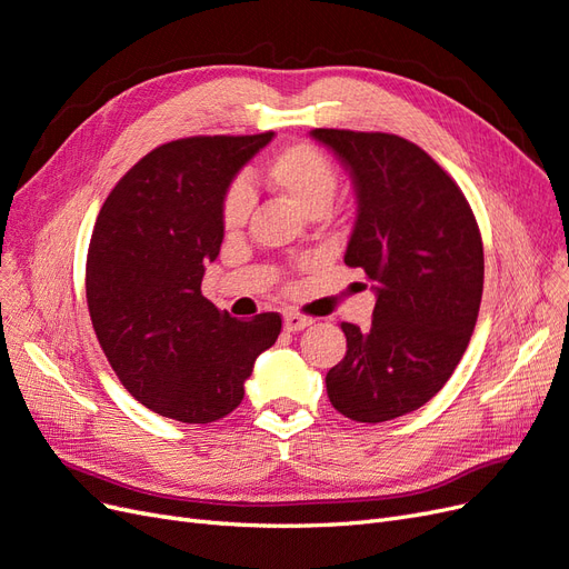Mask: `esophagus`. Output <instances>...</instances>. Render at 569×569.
I'll list each match as a JSON object with an SVG mask.
<instances>
[{
  "label": "esophagus",
  "mask_w": 569,
  "mask_h": 569,
  "mask_svg": "<svg viewBox=\"0 0 569 569\" xmlns=\"http://www.w3.org/2000/svg\"><path fill=\"white\" fill-rule=\"evenodd\" d=\"M282 322H284L287 332H301V330H306L308 325H313V318H306V316H299V313H284Z\"/></svg>",
  "instance_id": "obj_1"
}]
</instances>
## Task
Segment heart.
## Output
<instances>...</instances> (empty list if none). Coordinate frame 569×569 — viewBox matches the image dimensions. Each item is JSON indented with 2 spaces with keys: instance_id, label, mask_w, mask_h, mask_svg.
I'll list each match as a JSON object with an SVG mask.
<instances>
[{
  "instance_id": "1",
  "label": "heart",
  "mask_w": 569,
  "mask_h": 569,
  "mask_svg": "<svg viewBox=\"0 0 569 569\" xmlns=\"http://www.w3.org/2000/svg\"><path fill=\"white\" fill-rule=\"evenodd\" d=\"M266 180L303 213L330 209L339 176L332 161L313 144H291L266 168ZM251 213V192L244 184L230 187L222 203V222L230 232L244 226Z\"/></svg>"
}]
</instances>
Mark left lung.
Wrapping results in <instances>:
<instances>
[{
	"mask_svg": "<svg viewBox=\"0 0 569 569\" xmlns=\"http://www.w3.org/2000/svg\"><path fill=\"white\" fill-rule=\"evenodd\" d=\"M311 137L351 178L343 263L366 270L377 299L368 330L341 325L347 356L327 372V396L356 422H387L432 399L468 349L485 287L479 228L458 184L418 144L327 128Z\"/></svg>",
	"mask_w": 569,
	"mask_h": 569,
	"instance_id": "1",
	"label": "left lung"
}]
</instances>
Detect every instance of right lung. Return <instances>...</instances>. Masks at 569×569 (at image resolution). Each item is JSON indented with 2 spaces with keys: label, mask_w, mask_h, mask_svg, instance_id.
Listing matches in <instances>:
<instances>
[{
  "label": "right lung",
  "mask_w": 569,
  "mask_h": 569,
  "mask_svg": "<svg viewBox=\"0 0 569 569\" xmlns=\"http://www.w3.org/2000/svg\"><path fill=\"white\" fill-rule=\"evenodd\" d=\"M274 132L187 137L137 161L101 206L88 251V306L118 380L163 418L206 425L244 399L278 313L237 320L201 297L226 222L222 203Z\"/></svg>",
  "instance_id": "right-lung-1"
}]
</instances>
